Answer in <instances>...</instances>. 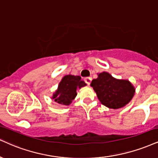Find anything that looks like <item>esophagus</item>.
I'll return each mask as SVG.
<instances>
[{
  "label": "esophagus",
  "mask_w": 158,
  "mask_h": 158,
  "mask_svg": "<svg viewBox=\"0 0 158 158\" xmlns=\"http://www.w3.org/2000/svg\"><path fill=\"white\" fill-rule=\"evenodd\" d=\"M85 83H87V84L88 85H89L91 83V77H85Z\"/></svg>",
  "instance_id": "obj_1"
}]
</instances>
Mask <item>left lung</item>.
Masks as SVG:
<instances>
[{"label": "left lung", "instance_id": "1", "mask_svg": "<svg viewBox=\"0 0 158 158\" xmlns=\"http://www.w3.org/2000/svg\"><path fill=\"white\" fill-rule=\"evenodd\" d=\"M91 86L103 106L112 109L125 106L132 100L135 91L129 81L116 79L106 72L99 73L97 78L92 80Z\"/></svg>", "mask_w": 158, "mask_h": 158}]
</instances>
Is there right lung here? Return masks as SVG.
Instances as JSON below:
<instances>
[{"label":"right lung","instance_id":"obj_1","mask_svg":"<svg viewBox=\"0 0 158 158\" xmlns=\"http://www.w3.org/2000/svg\"><path fill=\"white\" fill-rule=\"evenodd\" d=\"M85 85L86 83L81 80L79 75H65L59 83L58 89L52 95V99L58 104L69 106L77 95V89H81Z\"/></svg>","mask_w":158,"mask_h":158}]
</instances>
